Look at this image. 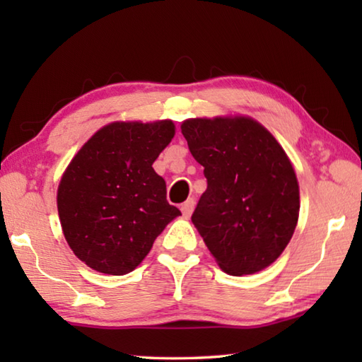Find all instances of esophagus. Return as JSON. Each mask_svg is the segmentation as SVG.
<instances>
[{
    "label": "esophagus",
    "mask_w": 362,
    "mask_h": 362,
    "mask_svg": "<svg viewBox=\"0 0 362 362\" xmlns=\"http://www.w3.org/2000/svg\"><path fill=\"white\" fill-rule=\"evenodd\" d=\"M194 204H196V201H194L193 198H188V199L185 201V203L182 204V207H180L183 216H185V217L192 216V212H193V209H194Z\"/></svg>",
    "instance_id": "1"
}]
</instances>
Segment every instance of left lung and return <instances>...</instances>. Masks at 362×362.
Wrapping results in <instances>:
<instances>
[{"label": "left lung", "instance_id": "obj_1", "mask_svg": "<svg viewBox=\"0 0 362 362\" xmlns=\"http://www.w3.org/2000/svg\"><path fill=\"white\" fill-rule=\"evenodd\" d=\"M182 134L207 189L192 222L220 268L241 276L283 254L298 220V183L272 134L250 118L187 119Z\"/></svg>", "mask_w": 362, "mask_h": 362}]
</instances>
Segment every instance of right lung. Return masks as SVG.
<instances>
[{
	"label": "right lung",
	"mask_w": 362,
	"mask_h": 362,
	"mask_svg": "<svg viewBox=\"0 0 362 362\" xmlns=\"http://www.w3.org/2000/svg\"><path fill=\"white\" fill-rule=\"evenodd\" d=\"M175 134L173 121L112 122L84 144L60 180L57 209L73 252L95 272H132L170 220L166 182L151 164Z\"/></svg>",
	"instance_id": "right-lung-1"
}]
</instances>
